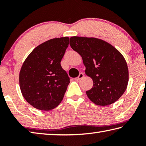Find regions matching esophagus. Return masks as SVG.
Returning a JSON list of instances; mask_svg holds the SVG:
<instances>
[{
  "mask_svg": "<svg viewBox=\"0 0 146 146\" xmlns=\"http://www.w3.org/2000/svg\"><path fill=\"white\" fill-rule=\"evenodd\" d=\"M84 73H80V74H79V75L77 76V77L75 78V80H80V79H82L84 77Z\"/></svg>",
  "mask_w": 146,
  "mask_h": 146,
  "instance_id": "34e87169",
  "label": "esophagus"
}]
</instances>
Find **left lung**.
<instances>
[{
	"label": "left lung",
	"instance_id": "left-lung-1",
	"mask_svg": "<svg viewBox=\"0 0 146 146\" xmlns=\"http://www.w3.org/2000/svg\"><path fill=\"white\" fill-rule=\"evenodd\" d=\"M70 44L82 56L86 74L93 86L86 91L95 104L108 106L119 99L126 90L129 73L122 54L107 42L96 38L72 36Z\"/></svg>",
	"mask_w": 146,
	"mask_h": 146
}]
</instances>
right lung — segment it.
<instances>
[{
	"label": "right lung",
	"instance_id": "right-lung-1",
	"mask_svg": "<svg viewBox=\"0 0 146 146\" xmlns=\"http://www.w3.org/2000/svg\"><path fill=\"white\" fill-rule=\"evenodd\" d=\"M70 38H56L35 48L24 61L19 75L22 94L29 104L49 111L62 100L70 77L60 65Z\"/></svg>",
	"mask_w": 146,
	"mask_h": 146
}]
</instances>
